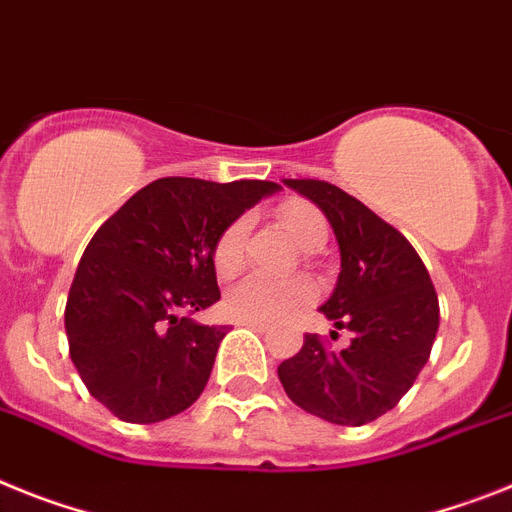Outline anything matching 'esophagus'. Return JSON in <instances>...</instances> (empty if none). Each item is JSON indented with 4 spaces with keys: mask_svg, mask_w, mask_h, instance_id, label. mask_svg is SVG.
Segmentation results:
<instances>
[{
    "mask_svg": "<svg viewBox=\"0 0 512 512\" xmlns=\"http://www.w3.org/2000/svg\"><path fill=\"white\" fill-rule=\"evenodd\" d=\"M239 325H244V328H252L255 333H268L270 325L268 322H255V320H239Z\"/></svg>",
    "mask_w": 512,
    "mask_h": 512,
    "instance_id": "obj_1",
    "label": "esophagus"
}]
</instances>
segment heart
Wrapping results in <instances>:
<instances>
[{"instance_id":"heart-1","label":"heart","mask_w":512,"mask_h":512,"mask_svg":"<svg viewBox=\"0 0 512 512\" xmlns=\"http://www.w3.org/2000/svg\"><path fill=\"white\" fill-rule=\"evenodd\" d=\"M283 231L294 239V244L304 252H317L328 242V221L320 210L307 200H286L276 210ZM249 221L234 218L221 229L216 244H213V268L218 276H234L242 268L244 239H247ZM315 299V283L309 278H268L260 273L236 281L226 296L223 309L234 320L276 322L296 309L307 307Z\"/></svg>"}]
</instances>
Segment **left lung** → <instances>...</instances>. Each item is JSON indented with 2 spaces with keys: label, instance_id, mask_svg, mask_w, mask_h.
Segmentation results:
<instances>
[{
  "label": "left lung",
  "instance_id": "left-lung-1",
  "mask_svg": "<svg viewBox=\"0 0 512 512\" xmlns=\"http://www.w3.org/2000/svg\"><path fill=\"white\" fill-rule=\"evenodd\" d=\"M283 184L312 200L333 226L341 273L320 312L354 338L330 351L307 333L302 351L281 362L278 380L307 414L362 427L388 414L427 364L440 328L435 286L409 239L349 192L320 179Z\"/></svg>",
  "mask_w": 512,
  "mask_h": 512
}]
</instances>
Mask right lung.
<instances>
[{
    "label": "right lung",
    "instance_id": "1",
    "mask_svg": "<svg viewBox=\"0 0 512 512\" xmlns=\"http://www.w3.org/2000/svg\"><path fill=\"white\" fill-rule=\"evenodd\" d=\"M276 182L166 176L127 200L85 247L64 309L88 393L130 424L163 422L200 398L226 325L190 315L221 299L213 244Z\"/></svg>",
    "mask_w": 512,
    "mask_h": 512
}]
</instances>
